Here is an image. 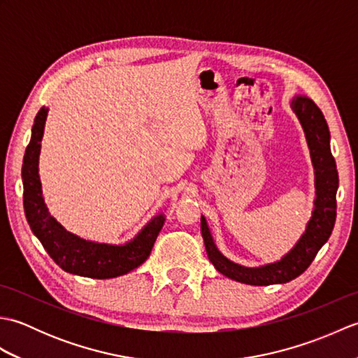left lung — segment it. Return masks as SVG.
I'll use <instances>...</instances> for the list:
<instances>
[{"label":"left lung","instance_id":"8db88e82","mask_svg":"<svg viewBox=\"0 0 358 358\" xmlns=\"http://www.w3.org/2000/svg\"><path fill=\"white\" fill-rule=\"evenodd\" d=\"M291 109L299 118L306 136L314 166L315 199L310 218L305 232L300 235L295 245L275 262L245 266L224 257L217 248L209 224L201 215V235L206 252L214 268L224 277L254 286L281 285L296 278L313 263L318 250L331 237L337 217V189L338 172L331 154V134L322 110L306 95H295L291 100Z\"/></svg>","mask_w":358,"mask_h":358}]
</instances>
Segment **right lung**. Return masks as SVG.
Here are the masks:
<instances>
[{"instance_id":"obj_1","label":"right lung","mask_w":358,"mask_h":358,"mask_svg":"<svg viewBox=\"0 0 358 358\" xmlns=\"http://www.w3.org/2000/svg\"><path fill=\"white\" fill-rule=\"evenodd\" d=\"M49 108L36 113L30 143L22 158L21 178L24 186V214L35 237L63 271L90 278H115L138 268L148 260L166 215L157 214L134 238L118 245L100 243L69 232L53 217L44 201L40 180V154Z\"/></svg>"}]
</instances>
